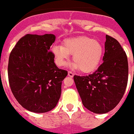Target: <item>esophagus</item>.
<instances>
[{
	"instance_id": "1",
	"label": "esophagus",
	"mask_w": 134,
	"mask_h": 134,
	"mask_svg": "<svg viewBox=\"0 0 134 134\" xmlns=\"http://www.w3.org/2000/svg\"><path fill=\"white\" fill-rule=\"evenodd\" d=\"M68 76L70 77H73L74 75V73L71 72V71H68Z\"/></svg>"
}]
</instances>
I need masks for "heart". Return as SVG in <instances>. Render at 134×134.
Here are the masks:
<instances>
[{
	"label": "heart",
	"instance_id": "1",
	"mask_svg": "<svg viewBox=\"0 0 134 134\" xmlns=\"http://www.w3.org/2000/svg\"><path fill=\"white\" fill-rule=\"evenodd\" d=\"M57 64L65 66L73 55L74 63L72 68L81 69L84 73L96 70L101 62L104 53L102 45L96 40L87 36L68 38L60 45L54 46L51 49Z\"/></svg>",
	"mask_w": 134,
	"mask_h": 134
}]
</instances>
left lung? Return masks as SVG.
I'll list each match as a JSON object with an SVG mask.
<instances>
[{"label":"left lung","instance_id":"obj_1","mask_svg":"<svg viewBox=\"0 0 134 134\" xmlns=\"http://www.w3.org/2000/svg\"><path fill=\"white\" fill-rule=\"evenodd\" d=\"M105 37L104 63L93 74L74 76L83 105L97 114L106 113L118 105L128 83L126 54L116 40Z\"/></svg>","mask_w":134,"mask_h":134}]
</instances>
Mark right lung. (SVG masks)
Returning a JSON list of instances; mask_svg holds the SVG:
<instances>
[{
	"label": "right lung",
	"instance_id": "right-lung-1",
	"mask_svg": "<svg viewBox=\"0 0 134 134\" xmlns=\"http://www.w3.org/2000/svg\"><path fill=\"white\" fill-rule=\"evenodd\" d=\"M55 38L52 34H26L10 55L8 74L12 92L29 111H49L60 99L62 81L68 71L54 63L55 57L49 49Z\"/></svg>",
	"mask_w": 134,
	"mask_h": 134
}]
</instances>
